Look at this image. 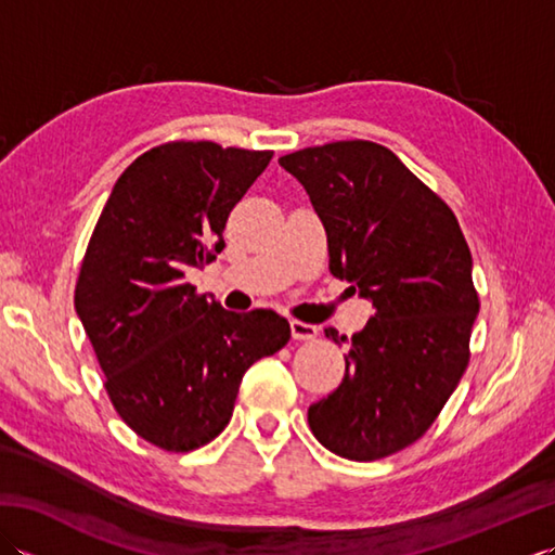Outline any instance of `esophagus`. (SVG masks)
I'll use <instances>...</instances> for the list:
<instances>
[{
    "mask_svg": "<svg viewBox=\"0 0 555 555\" xmlns=\"http://www.w3.org/2000/svg\"><path fill=\"white\" fill-rule=\"evenodd\" d=\"M291 334L296 340H314L317 334H320V328H317L314 324H308V322L293 320L291 322Z\"/></svg>",
    "mask_w": 555,
    "mask_h": 555,
    "instance_id": "1",
    "label": "esophagus"
}]
</instances>
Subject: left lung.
Returning <instances> with one entry per match:
<instances>
[{
    "instance_id": "8db88e82",
    "label": "left lung",
    "mask_w": 555,
    "mask_h": 555,
    "mask_svg": "<svg viewBox=\"0 0 555 555\" xmlns=\"http://www.w3.org/2000/svg\"><path fill=\"white\" fill-rule=\"evenodd\" d=\"M320 215L328 269L372 300L374 317L348 344L346 376L310 405L328 451L370 463L422 439L469 362L479 312L473 255L443 199L391 150L338 140L279 159Z\"/></svg>"
}]
</instances>
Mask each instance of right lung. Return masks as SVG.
Wrapping results in <instances>:
<instances>
[{
    "mask_svg": "<svg viewBox=\"0 0 555 555\" xmlns=\"http://www.w3.org/2000/svg\"><path fill=\"white\" fill-rule=\"evenodd\" d=\"M271 157L209 140L152 147L114 183L90 235L76 312L114 410L164 451L217 439L247 367L291 338L274 310L229 312L185 279L223 250L231 209Z\"/></svg>",
    "mask_w": 555,
    "mask_h": 555,
    "instance_id": "add662e5",
    "label": "right lung"
}]
</instances>
